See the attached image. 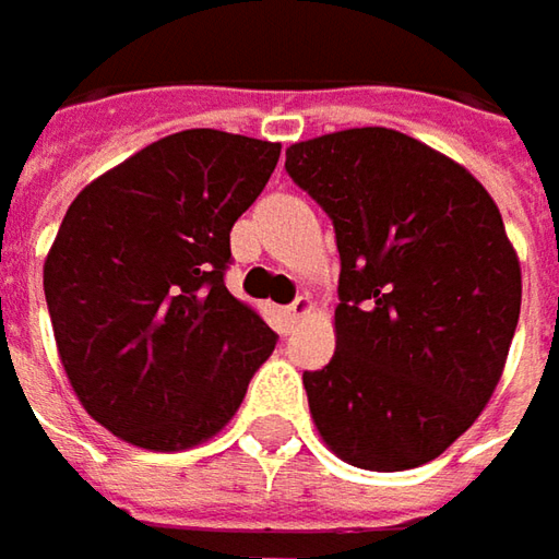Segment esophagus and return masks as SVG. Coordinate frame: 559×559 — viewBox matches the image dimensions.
<instances>
[{
  "label": "esophagus",
  "mask_w": 559,
  "mask_h": 559,
  "mask_svg": "<svg viewBox=\"0 0 559 559\" xmlns=\"http://www.w3.org/2000/svg\"><path fill=\"white\" fill-rule=\"evenodd\" d=\"M311 311H313L311 298H308V295H298V298L292 301L289 308H283V311H280V317H283V323H286V326H295L298 320L311 317Z\"/></svg>",
  "instance_id": "esophagus-1"
}]
</instances>
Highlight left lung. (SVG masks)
Instances as JSON below:
<instances>
[{"label":"left lung","instance_id":"1","mask_svg":"<svg viewBox=\"0 0 559 559\" xmlns=\"http://www.w3.org/2000/svg\"><path fill=\"white\" fill-rule=\"evenodd\" d=\"M335 226V355L305 373L320 439L360 469L448 451L485 411L516 333L523 276L485 186L426 142L355 127L286 148Z\"/></svg>","mask_w":559,"mask_h":559}]
</instances>
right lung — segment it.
<instances>
[{"instance_id": "add662e5", "label": "right lung", "mask_w": 559, "mask_h": 559, "mask_svg": "<svg viewBox=\"0 0 559 559\" xmlns=\"http://www.w3.org/2000/svg\"><path fill=\"white\" fill-rule=\"evenodd\" d=\"M280 142L183 130L76 195L43 289L55 345L86 414L148 451L217 436L276 333L224 270L229 229L267 186Z\"/></svg>"}]
</instances>
